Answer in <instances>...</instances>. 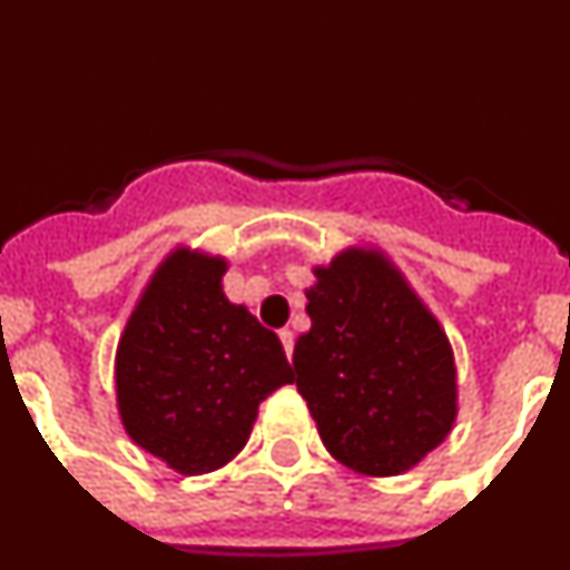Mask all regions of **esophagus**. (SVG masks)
<instances>
[{"instance_id": "obj_1", "label": "esophagus", "mask_w": 570, "mask_h": 570, "mask_svg": "<svg viewBox=\"0 0 570 570\" xmlns=\"http://www.w3.org/2000/svg\"><path fill=\"white\" fill-rule=\"evenodd\" d=\"M279 340H282V345H285V354H288V360H291V354H294V331H279Z\"/></svg>"}]
</instances>
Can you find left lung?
Segmentation results:
<instances>
[{
    "mask_svg": "<svg viewBox=\"0 0 570 570\" xmlns=\"http://www.w3.org/2000/svg\"><path fill=\"white\" fill-rule=\"evenodd\" d=\"M296 387L342 465L394 476L434 451L456 416L454 354L436 320L380 254L316 268Z\"/></svg>",
    "mask_w": 570,
    "mask_h": 570,
    "instance_id": "1",
    "label": "left lung"
}]
</instances>
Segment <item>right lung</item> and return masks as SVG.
<instances>
[{"instance_id": "obj_1", "label": "right lung", "mask_w": 570, "mask_h": 570, "mask_svg": "<svg viewBox=\"0 0 570 570\" xmlns=\"http://www.w3.org/2000/svg\"><path fill=\"white\" fill-rule=\"evenodd\" d=\"M223 274L219 256H168L116 351L125 431L188 476L234 460L259 402L294 382L279 336L225 299Z\"/></svg>"}]
</instances>
